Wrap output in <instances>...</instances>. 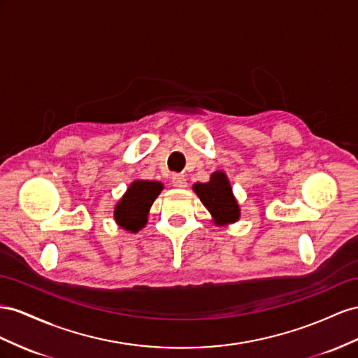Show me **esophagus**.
Wrapping results in <instances>:
<instances>
[{
    "instance_id": "obj_1",
    "label": "esophagus",
    "mask_w": 358,
    "mask_h": 358,
    "mask_svg": "<svg viewBox=\"0 0 358 358\" xmlns=\"http://www.w3.org/2000/svg\"><path fill=\"white\" fill-rule=\"evenodd\" d=\"M172 186L177 189H185L187 187V180L182 173H173L172 176Z\"/></svg>"
}]
</instances>
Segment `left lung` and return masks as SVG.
I'll return each instance as SVG.
<instances>
[{
  "instance_id": "left-lung-1",
  "label": "left lung",
  "mask_w": 358,
  "mask_h": 358,
  "mask_svg": "<svg viewBox=\"0 0 358 358\" xmlns=\"http://www.w3.org/2000/svg\"><path fill=\"white\" fill-rule=\"evenodd\" d=\"M193 192L211 214L214 224L227 227L240 220L238 201L234 196L231 182L223 171H214L207 182H195Z\"/></svg>"
}]
</instances>
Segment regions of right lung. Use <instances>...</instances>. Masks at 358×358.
Listing matches in <instances>:
<instances>
[{
    "label": "right lung",
    "mask_w": 358,
    "mask_h": 358,
    "mask_svg": "<svg viewBox=\"0 0 358 358\" xmlns=\"http://www.w3.org/2000/svg\"><path fill=\"white\" fill-rule=\"evenodd\" d=\"M163 185L160 181L135 180L124 195L115 203L114 219L120 228L138 232L145 227L152 202L160 195Z\"/></svg>",
    "instance_id": "1"
}]
</instances>
